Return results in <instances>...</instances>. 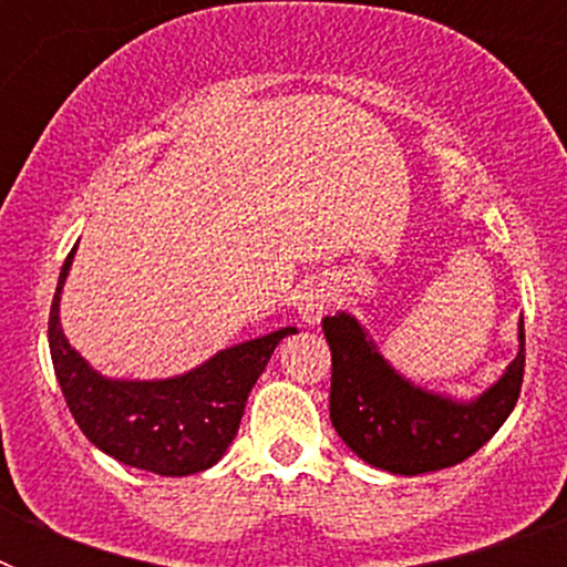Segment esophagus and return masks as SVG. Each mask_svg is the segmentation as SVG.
Wrapping results in <instances>:
<instances>
[{
	"mask_svg": "<svg viewBox=\"0 0 567 567\" xmlns=\"http://www.w3.org/2000/svg\"><path fill=\"white\" fill-rule=\"evenodd\" d=\"M298 315L303 320H307L309 327H315V323H320V318L327 315L329 309V292L323 284H318V280H309V284H303V287L298 289Z\"/></svg>",
	"mask_w": 567,
	"mask_h": 567,
	"instance_id": "obj_1",
	"label": "esophagus"
}]
</instances>
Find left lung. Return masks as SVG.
Listing matches in <instances>:
<instances>
[{
    "label": "left lung",
    "mask_w": 567,
    "mask_h": 567,
    "mask_svg": "<svg viewBox=\"0 0 567 567\" xmlns=\"http://www.w3.org/2000/svg\"><path fill=\"white\" fill-rule=\"evenodd\" d=\"M320 327L332 349L329 417L340 440L374 468L414 477L463 463L497 434L519 400L523 329L517 360L503 378L483 398L454 403L400 378L349 315H329Z\"/></svg>",
    "instance_id": "8db88e82"
}]
</instances>
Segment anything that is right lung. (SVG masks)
I'll list each match as a JSON object with an SVG mask.
<instances>
[{
  "instance_id": "right-lung-1",
  "label": "right lung",
  "mask_w": 567,
  "mask_h": 567,
  "mask_svg": "<svg viewBox=\"0 0 567 567\" xmlns=\"http://www.w3.org/2000/svg\"><path fill=\"white\" fill-rule=\"evenodd\" d=\"M64 258L48 320L50 358L70 414L84 437L104 454L162 477L198 474L224 457L238 434L255 380L267 369L275 346L298 329L224 349L195 372L173 380H104L68 343L59 327V295L73 264Z\"/></svg>"
}]
</instances>
